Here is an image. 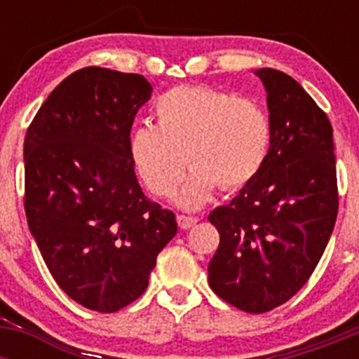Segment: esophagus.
I'll return each mask as SVG.
<instances>
[{
  "label": "esophagus",
  "instance_id": "34e87169",
  "mask_svg": "<svg viewBox=\"0 0 359 359\" xmlns=\"http://www.w3.org/2000/svg\"><path fill=\"white\" fill-rule=\"evenodd\" d=\"M198 221H199V217H196V215H185V214L177 215V224H180V228H183V230H189V228H192L196 223H198Z\"/></svg>",
  "mask_w": 359,
  "mask_h": 359
}]
</instances>
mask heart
<instances>
[{"instance_id":"1","label":"heart","mask_w":359,"mask_h":359,"mask_svg":"<svg viewBox=\"0 0 359 359\" xmlns=\"http://www.w3.org/2000/svg\"><path fill=\"white\" fill-rule=\"evenodd\" d=\"M156 126L140 123L129 136V156L149 192L170 198L189 163L192 174L177 196L194 210L214 190L252 183L268 160L273 140L269 113L253 98L177 86L154 102Z\"/></svg>"}]
</instances>
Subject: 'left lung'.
<instances>
[{"label":"left lung","mask_w":359,"mask_h":359,"mask_svg":"<svg viewBox=\"0 0 359 359\" xmlns=\"http://www.w3.org/2000/svg\"><path fill=\"white\" fill-rule=\"evenodd\" d=\"M255 73L273 140L259 176L208 215L221 237L208 284L224 302L259 315L287 302L315 271L338 215V183L327 115L286 73Z\"/></svg>","instance_id":"left-lung-1"}]
</instances>
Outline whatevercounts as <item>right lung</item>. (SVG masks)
Wrapping results in <instances>:
<instances>
[{
    "label": "right lung",
    "mask_w": 359,
    "mask_h": 359,
    "mask_svg": "<svg viewBox=\"0 0 359 359\" xmlns=\"http://www.w3.org/2000/svg\"><path fill=\"white\" fill-rule=\"evenodd\" d=\"M138 73L88 66L44 100L25 136V212L50 273L81 306L115 313L140 297L176 217L142 192L129 156L151 98Z\"/></svg>",
    "instance_id": "right-lung-1"
}]
</instances>
